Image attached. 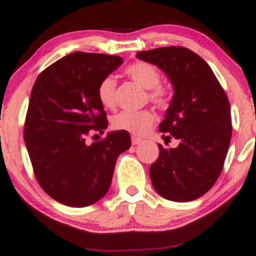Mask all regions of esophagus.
I'll list each match as a JSON object with an SVG mask.
<instances>
[{"instance_id": "esophagus-1", "label": "esophagus", "mask_w": 256, "mask_h": 256, "mask_svg": "<svg viewBox=\"0 0 256 256\" xmlns=\"http://www.w3.org/2000/svg\"><path fill=\"white\" fill-rule=\"evenodd\" d=\"M131 141H132V144H134V146H136V144H140V143L142 142V140L138 138V137L132 136V138H131Z\"/></svg>"}]
</instances>
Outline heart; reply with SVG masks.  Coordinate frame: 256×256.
<instances>
[{"mask_svg": "<svg viewBox=\"0 0 256 256\" xmlns=\"http://www.w3.org/2000/svg\"><path fill=\"white\" fill-rule=\"evenodd\" d=\"M126 74L136 81L143 88L150 90V97L154 103L164 106L168 103V94L162 87L158 86L160 74L158 69L150 63L137 62L126 69ZM115 81L114 76L108 75L100 81L98 86V98L106 108H112L115 103ZM154 122V114L150 110H122L112 119V125L116 130H124L134 134H143L147 132Z\"/></svg>", "mask_w": 256, "mask_h": 256, "instance_id": "obj_1", "label": "heart"}]
</instances>
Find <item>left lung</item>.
<instances>
[{"mask_svg":"<svg viewBox=\"0 0 256 256\" xmlns=\"http://www.w3.org/2000/svg\"><path fill=\"white\" fill-rule=\"evenodd\" d=\"M136 57L158 66L174 88L159 130L178 140V146L158 144L159 156L150 168L152 184L169 200H194L222 170L232 134L228 100L212 68L190 50L160 47Z\"/></svg>","mask_w":256,"mask_h":256,"instance_id":"8db88e82","label":"left lung"}]
</instances>
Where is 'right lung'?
<instances>
[{
  "label": "right lung",
  "instance_id": "1",
  "mask_svg": "<svg viewBox=\"0 0 256 256\" xmlns=\"http://www.w3.org/2000/svg\"><path fill=\"white\" fill-rule=\"evenodd\" d=\"M122 62L119 56L74 52L44 70L34 84L24 141L38 184L58 203L84 208L103 198L118 156L131 147L124 130L86 143L91 131L102 134L108 126L98 86Z\"/></svg>",
  "mask_w": 256,
  "mask_h": 256
}]
</instances>
